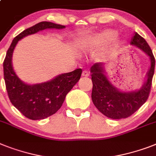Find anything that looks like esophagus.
Segmentation results:
<instances>
[{
    "mask_svg": "<svg viewBox=\"0 0 156 156\" xmlns=\"http://www.w3.org/2000/svg\"><path fill=\"white\" fill-rule=\"evenodd\" d=\"M82 75L83 76V77H88V76H89V72L87 71V70H83Z\"/></svg>",
    "mask_w": 156,
    "mask_h": 156,
    "instance_id": "esophagus-1",
    "label": "esophagus"
}]
</instances>
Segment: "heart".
Returning <instances> with one entry per match:
<instances>
[{
    "instance_id": "1",
    "label": "heart",
    "mask_w": 156,
    "mask_h": 156,
    "mask_svg": "<svg viewBox=\"0 0 156 156\" xmlns=\"http://www.w3.org/2000/svg\"><path fill=\"white\" fill-rule=\"evenodd\" d=\"M116 32L114 30H106L95 36L89 37L83 39V43L92 47H99L109 45L116 37Z\"/></svg>"
}]
</instances>
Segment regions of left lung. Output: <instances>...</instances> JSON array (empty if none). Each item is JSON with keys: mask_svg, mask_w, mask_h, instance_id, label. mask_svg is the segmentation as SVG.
Masks as SVG:
<instances>
[{"mask_svg": "<svg viewBox=\"0 0 156 156\" xmlns=\"http://www.w3.org/2000/svg\"><path fill=\"white\" fill-rule=\"evenodd\" d=\"M131 44L145 52L151 60L150 69L147 74V79L139 90L122 92L115 88L107 78L102 63H95L90 68L93 103L101 113L113 119H125L132 115L146 102L150 94L155 71V57L145 39L137 33L132 37Z\"/></svg>", "mask_w": 156, "mask_h": 156, "instance_id": "8db88e82", "label": "left lung"}]
</instances>
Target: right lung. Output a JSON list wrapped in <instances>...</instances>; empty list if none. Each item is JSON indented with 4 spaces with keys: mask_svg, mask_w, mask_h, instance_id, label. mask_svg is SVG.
I'll return each instance as SVG.
<instances>
[{
    "mask_svg": "<svg viewBox=\"0 0 156 156\" xmlns=\"http://www.w3.org/2000/svg\"><path fill=\"white\" fill-rule=\"evenodd\" d=\"M65 25L41 21L28 28L12 40L3 62L4 79L12 104L24 116L32 120L44 119L61 108L66 96L80 79L82 69L57 76L49 82L28 85L20 80L12 66L13 49L19 40L45 29H63Z\"/></svg>",
    "mask_w": 156,
    "mask_h": 156,
    "instance_id": "1",
    "label": "right lung"
}]
</instances>
